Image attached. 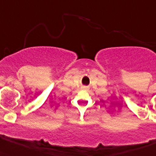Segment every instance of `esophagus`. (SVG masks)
Listing matches in <instances>:
<instances>
[{"label": "esophagus", "mask_w": 156, "mask_h": 156, "mask_svg": "<svg viewBox=\"0 0 156 156\" xmlns=\"http://www.w3.org/2000/svg\"><path fill=\"white\" fill-rule=\"evenodd\" d=\"M82 88H84V89H87V87H86V86H84V87H82Z\"/></svg>", "instance_id": "obj_1"}]
</instances>
